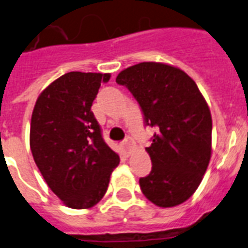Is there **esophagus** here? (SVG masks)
I'll list each match as a JSON object with an SVG mask.
<instances>
[{"label":"esophagus","instance_id":"esophagus-1","mask_svg":"<svg viewBox=\"0 0 248 248\" xmlns=\"http://www.w3.org/2000/svg\"><path fill=\"white\" fill-rule=\"evenodd\" d=\"M122 145L123 147H124V149L126 150V152H130V149H132L133 148V145H134V141H133V139L132 138H125L124 139V140H123V143H122Z\"/></svg>","mask_w":248,"mask_h":248}]
</instances>
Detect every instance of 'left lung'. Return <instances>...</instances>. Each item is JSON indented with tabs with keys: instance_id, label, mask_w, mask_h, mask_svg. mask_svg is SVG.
<instances>
[{
	"instance_id": "1",
	"label": "left lung",
	"mask_w": 248,
	"mask_h": 248,
	"mask_svg": "<svg viewBox=\"0 0 248 248\" xmlns=\"http://www.w3.org/2000/svg\"><path fill=\"white\" fill-rule=\"evenodd\" d=\"M116 82L133 94L145 124L158 126L150 147L152 172L139 179L155 206L186 202L203 179L212 154V116L192 78L163 62H140L123 70Z\"/></svg>"
}]
</instances>
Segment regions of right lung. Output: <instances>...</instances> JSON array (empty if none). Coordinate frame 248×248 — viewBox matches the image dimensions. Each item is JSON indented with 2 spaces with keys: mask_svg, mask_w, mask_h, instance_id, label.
Returning a JSON list of instances; mask_svg holds the SVG:
<instances>
[{
  "mask_svg": "<svg viewBox=\"0 0 248 248\" xmlns=\"http://www.w3.org/2000/svg\"><path fill=\"white\" fill-rule=\"evenodd\" d=\"M110 74L71 71L39 95L30 148L50 189L74 209L94 207L105 194L119 155L101 137L92 105Z\"/></svg>",
  "mask_w": 248,
  "mask_h": 248,
  "instance_id": "right-lung-1",
  "label": "right lung"
}]
</instances>
